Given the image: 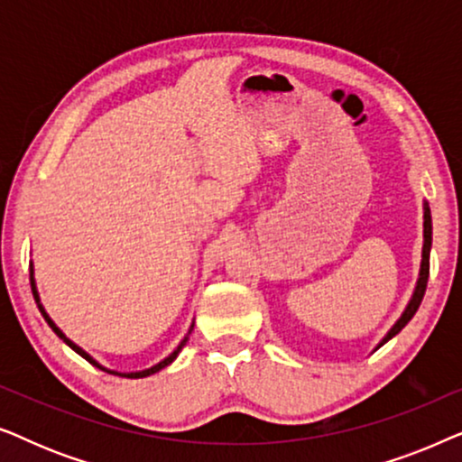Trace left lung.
<instances>
[{
  "label": "left lung",
  "mask_w": 462,
  "mask_h": 462,
  "mask_svg": "<svg viewBox=\"0 0 462 462\" xmlns=\"http://www.w3.org/2000/svg\"><path fill=\"white\" fill-rule=\"evenodd\" d=\"M422 226H425V244H422V261H420V273H419V282H416V288H414V294H412V299H410V302H408V307L403 309V313H402V318L395 321L393 324V328H391V330L387 332V337H384L381 343H378V346H383L384 343H387V340H391L395 337V334H400L402 332V328L408 324L410 319L414 318V313L419 311V307H420V300H422V296H425V290H427V280H429V252H431V233H433V226H431V210H429V206L425 204V223H422ZM376 346V349H378Z\"/></svg>",
  "instance_id": "obj_1"
}]
</instances>
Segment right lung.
<instances>
[{"label": "right lung", "instance_id": "add662e5", "mask_svg": "<svg viewBox=\"0 0 462 462\" xmlns=\"http://www.w3.org/2000/svg\"><path fill=\"white\" fill-rule=\"evenodd\" d=\"M31 290H33L35 302H37V307H40V311H42V315H43V319H46V321H48V326H50V328H52V330L56 332V337H59V338H62V340H65V343H67L69 346H71V349H73L75 353H79V356H81V357H84V359H86V362H90L92 365H97V368H100V370H103V372H109V374H116V376H125V378H144V376H151V374H155V372H160L162 368H166V365H170V364H172V362H174V359H176V356H179V353H180V349H182V346H185V343H187V340H189V334H191V330H193V326H191V330H189V334H187V337L180 340V345H179V346H176V349H174L172 353H170V356H168L166 359H162V362H160V364H155V365H153V368H147V370H141V372H116V370H106V368H105V365H100V364L97 362V359H94L92 356H88V353H86L84 349H81V346H78V345H75V343H73V340H69V338L65 337V334H62V330H60V328H59V326H56L52 319H50V315L46 313V309H43V305H42V302H40V294H37V288H35V280H33V269H31Z\"/></svg>", "mask_w": 462, "mask_h": 462}]
</instances>
